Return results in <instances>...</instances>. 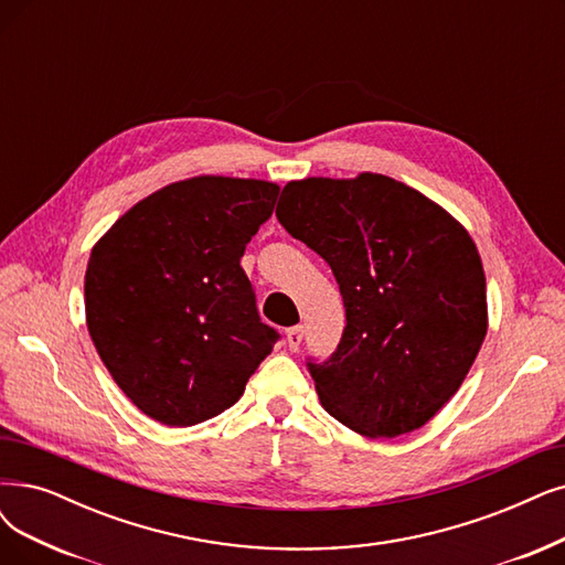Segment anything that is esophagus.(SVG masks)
I'll use <instances>...</instances> for the list:
<instances>
[{"label":"esophagus","instance_id":"1","mask_svg":"<svg viewBox=\"0 0 565 565\" xmlns=\"http://www.w3.org/2000/svg\"><path fill=\"white\" fill-rule=\"evenodd\" d=\"M285 335H287V345H289V350H299V345H301V341H303V327H289L287 331H285Z\"/></svg>","mask_w":565,"mask_h":565}]
</instances>
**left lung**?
I'll list each match as a JSON object with an SVG mask.
<instances>
[{"mask_svg":"<svg viewBox=\"0 0 565 565\" xmlns=\"http://www.w3.org/2000/svg\"><path fill=\"white\" fill-rule=\"evenodd\" d=\"M276 215L331 266L343 295L341 343L306 361L324 411L369 438L424 426L487 335V282L468 232L380 173L295 180Z\"/></svg>","mask_w":565,"mask_h":565,"instance_id":"obj_1","label":"left lung"}]
</instances>
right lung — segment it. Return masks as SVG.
I'll list each match as a JSON object with an SVG mask.
<instances>
[{"label":"right lung","instance_id":"right-lung-1","mask_svg":"<svg viewBox=\"0 0 565 565\" xmlns=\"http://www.w3.org/2000/svg\"><path fill=\"white\" fill-rule=\"evenodd\" d=\"M278 192L266 180L190 178L139 201L93 247L87 331L148 417L192 426L232 408L280 341L241 268Z\"/></svg>","mask_w":565,"mask_h":565}]
</instances>
